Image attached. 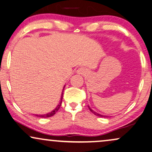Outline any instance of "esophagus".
Listing matches in <instances>:
<instances>
[{
	"label": "esophagus",
	"mask_w": 152,
	"mask_h": 152,
	"mask_svg": "<svg viewBox=\"0 0 152 152\" xmlns=\"http://www.w3.org/2000/svg\"><path fill=\"white\" fill-rule=\"evenodd\" d=\"M77 72H78V74H79L86 75V73H87V71H86V69H84V68H80L78 69Z\"/></svg>",
	"instance_id": "obj_1"
}]
</instances>
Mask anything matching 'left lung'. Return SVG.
Listing matches in <instances>:
<instances>
[{
	"label": "left lung",
	"mask_w": 152,
	"mask_h": 152,
	"mask_svg": "<svg viewBox=\"0 0 152 152\" xmlns=\"http://www.w3.org/2000/svg\"><path fill=\"white\" fill-rule=\"evenodd\" d=\"M89 109L90 110V111H91V112H93L94 114L95 115H96V116H99V117H105V118H107V117H109V116H104V115H102V114H98V113H97V112H95V111H94L93 109H90V107H89Z\"/></svg>",
	"instance_id": "8db88e82"
}]
</instances>
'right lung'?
Instances as JSON below:
<instances>
[{"mask_svg":"<svg viewBox=\"0 0 152 152\" xmlns=\"http://www.w3.org/2000/svg\"><path fill=\"white\" fill-rule=\"evenodd\" d=\"M62 95H63V93L62 94V97H61V102L59 103V104H58V106H57L56 108L53 111H51L50 113H49V114H43V115H36V116H38V117H41V118H48V117H50L52 116H53V115H55L56 114V112L57 111L59 110V107L61 106V103H62Z\"/></svg>","mask_w":152,"mask_h":152,"instance_id":"right-lung-1","label":"right lung"}]
</instances>
